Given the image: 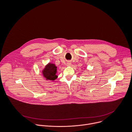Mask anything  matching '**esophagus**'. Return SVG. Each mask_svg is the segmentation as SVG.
<instances>
[{
    "instance_id": "34e87169",
    "label": "esophagus",
    "mask_w": 132,
    "mask_h": 132,
    "mask_svg": "<svg viewBox=\"0 0 132 132\" xmlns=\"http://www.w3.org/2000/svg\"><path fill=\"white\" fill-rule=\"evenodd\" d=\"M71 62H68L67 63V66H70L71 65Z\"/></svg>"
}]
</instances>
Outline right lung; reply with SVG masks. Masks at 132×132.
<instances>
[{"label":"right lung","mask_w":132,"mask_h":132,"mask_svg":"<svg viewBox=\"0 0 132 132\" xmlns=\"http://www.w3.org/2000/svg\"><path fill=\"white\" fill-rule=\"evenodd\" d=\"M57 73V67L53 63H49L47 64L42 71V74L43 76L46 78V80H55L57 76L56 75Z\"/></svg>","instance_id":"1"}]
</instances>
